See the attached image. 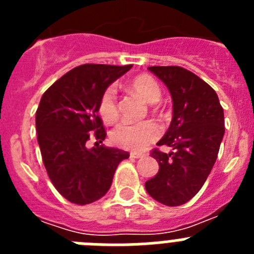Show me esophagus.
Here are the masks:
<instances>
[{"label": "esophagus", "instance_id": "34e87169", "mask_svg": "<svg viewBox=\"0 0 254 254\" xmlns=\"http://www.w3.org/2000/svg\"><path fill=\"white\" fill-rule=\"evenodd\" d=\"M129 156H131V158H133V159H138V158H142L143 154H140V152H133V151H132L131 154H129Z\"/></svg>", "mask_w": 254, "mask_h": 254}]
</instances>
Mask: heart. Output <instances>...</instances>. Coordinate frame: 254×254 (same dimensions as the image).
I'll return each mask as SVG.
<instances>
[{
  "label": "heart",
  "instance_id": "heart-1",
  "mask_svg": "<svg viewBox=\"0 0 254 254\" xmlns=\"http://www.w3.org/2000/svg\"><path fill=\"white\" fill-rule=\"evenodd\" d=\"M127 86L132 93L137 94L149 104H154L160 99V86L152 76L146 75V73L134 76ZM98 112L102 120L107 123L114 122L118 118L114 87H108L102 94L99 104H98ZM159 134H160V129L152 122H122L112 131L111 140L116 146L122 147V149L131 150V151H142L159 137Z\"/></svg>",
  "mask_w": 254,
  "mask_h": 254
}]
</instances>
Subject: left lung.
<instances>
[{
  "mask_svg": "<svg viewBox=\"0 0 254 254\" xmlns=\"http://www.w3.org/2000/svg\"><path fill=\"white\" fill-rule=\"evenodd\" d=\"M149 69L172 95V122L156 145H167L173 151L152 150L159 172L145 188L158 202L181 206L196 196L216 161L225 132L224 109L214 89L188 69L179 66Z\"/></svg>",
  "mask_w": 254,
  "mask_h": 254,
  "instance_id": "1",
  "label": "left lung"
}]
</instances>
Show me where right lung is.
Masks as SVG:
<instances>
[{"mask_svg":"<svg viewBox=\"0 0 254 254\" xmlns=\"http://www.w3.org/2000/svg\"><path fill=\"white\" fill-rule=\"evenodd\" d=\"M131 64H86L58 78L40 99L35 127L44 167L56 190L69 202L87 205L102 198L118 164L129 154L104 145L89 150L91 137L107 136L98 116L100 96Z\"/></svg>","mask_w":254,"mask_h":254,"instance_id":"add662e5","label":"right lung"}]
</instances>
